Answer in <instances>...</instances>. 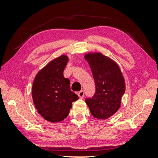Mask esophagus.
Returning a JSON list of instances; mask_svg holds the SVG:
<instances>
[{"instance_id": "34e87169", "label": "esophagus", "mask_w": 158, "mask_h": 158, "mask_svg": "<svg viewBox=\"0 0 158 158\" xmlns=\"http://www.w3.org/2000/svg\"><path fill=\"white\" fill-rule=\"evenodd\" d=\"M78 96H79V98H80V99H82V98H84V92L83 90H81L80 92H78Z\"/></svg>"}]
</instances>
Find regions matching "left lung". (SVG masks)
Masks as SVG:
<instances>
[{"label": "left lung", "instance_id": "1", "mask_svg": "<svg viewBox=\"0 0 158 158\" xmlns=\"http://www.w3.org/2000/svg\"><path fill=\"white\" fill-rule=\"evenodd\" d=\"M92 72L95 93L85 103L93 117L106 119L115 113L121 107V98L125 92V84L118 64L101 52L85 55Z\"/></svg>", "mask_w": 158, "mask_h": 158}]
</instances>
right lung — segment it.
I'll return each mask as SVG.
<instances>
[{
	"label": "right lung",
	"mask_w": 158,
	"mask_h": 158,
	"mask_svg": "<svg viewBox=\"0 0 158 158\" xmlns=\"http://www.w3.org/2000/svg\"><path fill=\"white\" fill-rule=\"evenodd\" d=\"M68 61L66 55L51 60L39 71L33 83V102L37 112L51 123L63 121L69 115L72 103L79 99L70 90V80L64 77Z\"/></svg>",
	"instance_id": "add662e5"
}]
</instances>
